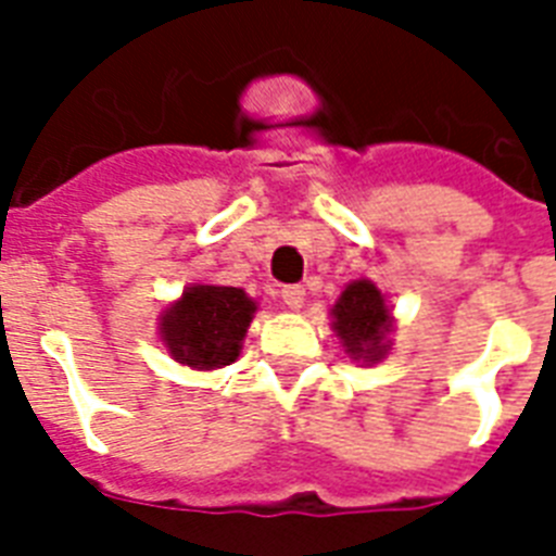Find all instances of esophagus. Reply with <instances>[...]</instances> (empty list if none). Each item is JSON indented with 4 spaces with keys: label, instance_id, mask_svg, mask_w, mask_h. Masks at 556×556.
<instances>
[{
    "label": "esophagus",
    "instance_id": "obj_1",
    "mask_svg": "<svg viewBox=\"0 0 556 556\" xmlns=\"http://www.w3.org/2000/svg\"><path fill=\"white\" fill-rule=\"evenodd\" d=\"M279 296H282V303H286L288 308H300L305 300V288L303 286H286L282 291H279Z\"/></svg>",
    "mask_w": 556,
    "mask_h": 556
}]
</instances>
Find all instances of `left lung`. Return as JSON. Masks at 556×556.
I'll return each mask as SVG.
<instances>
[{
  "mask_svg": "<svg viewBox=\"0 0 556 556\" xmlns=\"http://www.w3.org/2000/svg\"><path fill=\"white\" fill-rule=\"evenodd\" d=\"M334 314V331L340 343L355 361H380L387 355V334L392 329V317L383 296L369 279H357L340 294Z\"/></svg>",
  "mask_w": 556,
  "mask_h": 556,
  "instance_id": "8db88e82",
  "label": "left lung"
}]
</instances>
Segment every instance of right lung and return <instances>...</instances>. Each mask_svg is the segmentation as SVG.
<instances>
[{"label":"right lung","mask_w":556,"mask_h":556,"mask_svg":"<svg viewBox=\"0 0 556 556\" xmlns=\"http://www.w3.org/2000/svg\"><path fill=\"white\" fill-rule=\"evenodd\" d=\"M256 303L242 288L192 286L161 317V338L178 364L222 369L233 364Z\"/></svg>","instance_id":"add662e5"}]
</instances>
